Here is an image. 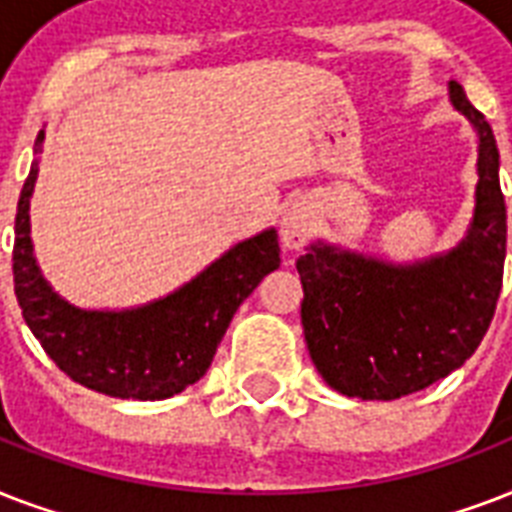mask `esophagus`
<instances>
[{
    "mask_svg": "<svg viewBox=\"0 0 512 512\" xmlns=\"http://www.w3.org/2000/svg\"><path fill=\"white\" fill-rule=\"evenodd\" d=\"M313 231V207L311 201L297 199L292 201L287 209H284V217H281V241L287 244L289 249L303 247L308 236Z\"/></svg>",
    "mask_w": 512,
    "mask_h": 512,
    "instance_id": "1",
    "label": "esophagus"
}]
</instances>
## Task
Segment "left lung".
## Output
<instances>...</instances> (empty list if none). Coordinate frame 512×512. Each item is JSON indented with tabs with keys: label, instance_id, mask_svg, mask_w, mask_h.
Listing matches in <instances>:
<instances>
[{
	"label": "left lung",
	"instance_id": "left-lung-1",
	"mask_svg": "<svg viewBox=\"0 0 512 512\" xmlns=\"http://www.w3.org/2000/svg\"><path fill=\"white\" fill-rule=\"evenodd\" d=\"M449 100L478 135L476 209L457 247L414 263H390L329 241L297 260L303 332L329 388L393 401L444 380L484 340L502 289L508 215L500 151L460 84Z\"/></svg>",
	"mask_w": 512,
	"mask_h": 512
}]
</instances>
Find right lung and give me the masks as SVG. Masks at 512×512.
Listing matches in <instances>:
<instances>
[{
    "label": "right lung",
    "mask_w": 512,
    "mask_h": 512,
    "mask_svg": "<svg viewBox=\"0 0 512 512\" xmlns=\"http://www.w3.org/2000/svg\"><path fill=\"white\" fill-rule=\"evenodd\" d=\"M42 143L44 130L36 154ZM36 175L39 162L31 164L18 199L12 273L23 319L47 356L74 382L114 398L162 401L201 380L233 313L279 268L276 228L233 244L167 297L122 311L79 308L52 289L34 257L28 209Z\"/></svg>",
    "instance_id": "right-lung-1"
}]
</instances>
